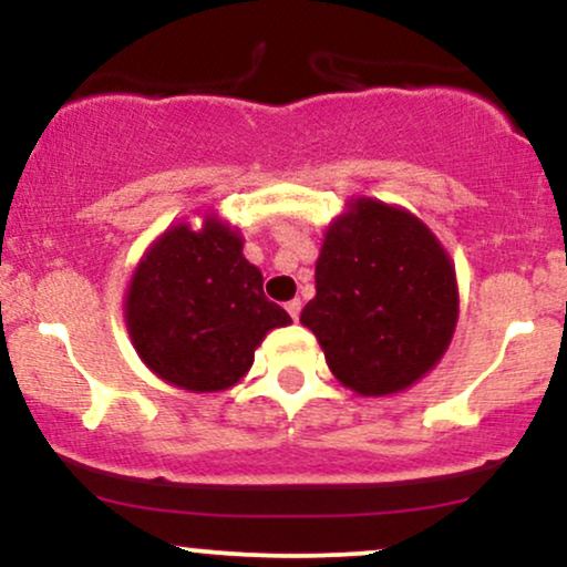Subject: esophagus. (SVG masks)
I'll return each mask as SVG.
<instances>
[{"mask_svg": "<svg viewBox=\"0 0 567 567\" xmlns=\"http://www.w3.org/2000/svg\"><path fill=\"white\" fill-rule=\"evenodd\" d=\"M285 309H288V315L292 317V320H298V315H301V301H298V298H292V301L285 306Z\"/></svg>", "mask_w": 567, "mask_h": 567, "instance_id": "1", "label": "esophagus"}]
</instances>
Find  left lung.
Wrapping results in <instances>:
<instances>
[{
	"label": "left lung",
	"instance_id": "left-lung-1",
	"mask_svg": "<svg viewBox=\"0 0 567 567\" xmlns=\"http://www.w3.org/2000/svg\"><path fill=\"white\" fill-rule=\"evenodd\" d=\"M301 324L330 373L362 396L405 392L442 360L458 322V282L445 247L405 207L349 199L330 220Z\"/></svg>",
	"mask_w": 567,
	"mask_h": 567
}]
</instances>
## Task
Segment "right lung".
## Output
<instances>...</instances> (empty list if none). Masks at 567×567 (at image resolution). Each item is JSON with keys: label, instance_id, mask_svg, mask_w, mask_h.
<instances>
[{"label": "right lung", "instance_id": "1", "mask_svg": "<svg viewBox=\"0 0 567 567\" xmlns=\"http://www.w3.org/2000/svg\"><path fill=\"white\" fill-rule=\"evenodd\" d=\"M243 234L216 213L175 224L146 247L125 292V324L143 365L194 394L247 375L266 333L290 324L243 256Z\"/></svg>", "mask_w": 567, "mask_h": 567}]
</instances>
